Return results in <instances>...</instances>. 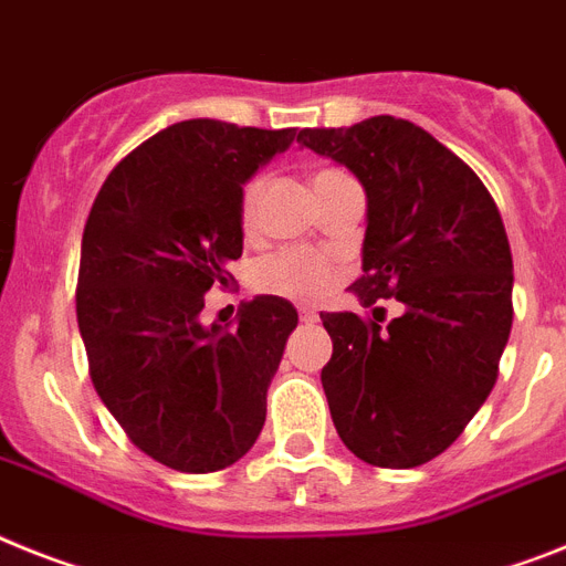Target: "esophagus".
<instances>
[{
  "mask_svg": "<svg viewBox=\"0 0 566 566\" xmlns=\"http://www.w3.org/2000/svg\"><path fill=\"white\" fill-rule=\"evenodd\" d=\"M298 319L305 322V325H313V322H319V313L313 311V307H298Z\"/></svg>",
  "mask_w": 566,
  "mask_h": 566,
  "instance_id": "esophagus-1",
  "label": "esophagus"
}]
</instances>
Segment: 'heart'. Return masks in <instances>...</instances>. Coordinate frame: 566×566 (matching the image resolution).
Listing matches in <instances>:
<instances>
[{"instance_id": "1", "label": "heart", "mask_w": 566, "mask_h": 566, "mask_svg": "<svg viewBox=\"0 0 566 566\" xmlns=\"http://www.w3.org/2000/svg\"><path fill=\"white\" fill-rule=\"evenodd\" d=\"M339 175L336 169H322L313 184ZM268 180L264 175H255L244 184L239 201V218L244 232H250L259 221L261 195H264ZM342 264L334 255H325L319 250H307V247H287L279 253L261 259L253 268V287L268 296L291 298V302H319L327 293L334 291V284L339 282Z\"/></svg>"}]
</instances>
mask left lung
<instances>
[{
	"instance_id": "8db88e82",
	"label": "left lung",
	"mask_w": 566,
	"mask_h": 566,
	"mask_svg": "<svg viewBox=\"0 0 566 566\" xmlns=\"http://www.w3.org/2000/svg\"><path fill=\"white\" fill-rule=\"evenodd\" d=\"M298 144L348 166L368 195L363 275L374 319L322 313V368L342 443L365 463L415 469L463 434L497 379L512 331V250L483 180L415 123L379 114ZM379 297L407 313L378 325Z\"/></svg>"
}]
</instances>
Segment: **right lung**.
Instances as JSON below:
<instances>
[{
    "label": "right lung",
    "instance_id": "1",
    "mask_svg": "<svg viewBox=\"0 0 566 566\" xmlns=\"http://www.w3.org/2000/svg\"><path fill=\"white\" fill-rule=\"evenodd\" d=\"M296 129L184 120L108 172L83 230L77 325L99 400L132 443L175 472L207 474L253 449L268 386L298 322L255 296L239 327H203V293L241 259V184Z\"/></svg>",
    "mask_w": 566,
    "mask_h": 566
}]
</instances>
